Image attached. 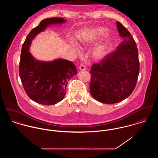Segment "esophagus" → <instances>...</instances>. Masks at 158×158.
Returning a JSON list of instances; mask_svg holds the SVG:
<instances>
[{
    "instance_id": "1",
    "label": "esophagus",
    "mask_w": 158,
    "mask_h": 158,
    "mask_svg": "<svg viewBox=\"0 0 158 158\" xmlns=\"http://www.w3.org/2000/svg\"><path fill=\"white\" fill-rule=\"evenodd\" d=\"M79 69L80 70H86V67L83 65V64H80V66H79Z\"/></svg>"
}]
</instances>
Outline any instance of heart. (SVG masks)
<instances>
[{
    "label": "heart",
    "instance_id": "b5f03b06",
    "mask_svg": "<svg viewBox=\"0 0 158 158\" xmlns=\"http://www.w3.org/2000/svg\"><path fill=\"white\" fill-rule=\"evenodd\" d=\"M107 30L103 28H95L90 30L87 36L82 40L83 44H93L100 40L101 37L106 35ZM113 45V41L110 38L100 43L93 51V57L96 60H101L105 58L110 52Z\"/></svg>",
    "mask_w": 158,
    "mask_h": 158
}]
</instances>
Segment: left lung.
<instances>
[{"mask_svg":"<svg viewBox=\"0 0 158 158\" xmlns=\"http://www.w3.org/2000/svg\"><path fill=\"white\" fill-rule=\"evenodd\" d=\"M123 41L115 51L109 53L90 70V92L97 101L113 104L129 97L135 88L139 73L138 50L135 40L128 30L116 23Z\"/></svg>","mask_w":158,"mask_h":158,"instance_id":"obj_1","label":"left lung"}]
</instances>
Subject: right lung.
I'll return each instance as SVG.
<instances>
[{"mask_svg": "<svg viewBox=\"0 0 158 158\" xmlns=\"http://www.w3.org/2000/svg\"><path fill=\"white\" fill-rule=\"evenodd\" d=\"M65 22L61 18L43 20L30 32L22 47L19 73L23 89L30 99L41 105H55L64 98L68 82L77 74V68L67 60L37 61L28 52L29 47L36 35L48 25Z\"/></svg>", "mask_w": 158, "mask_h": 158, "instance_id": "add662e5", "label": "right lung"}]
</instances>
